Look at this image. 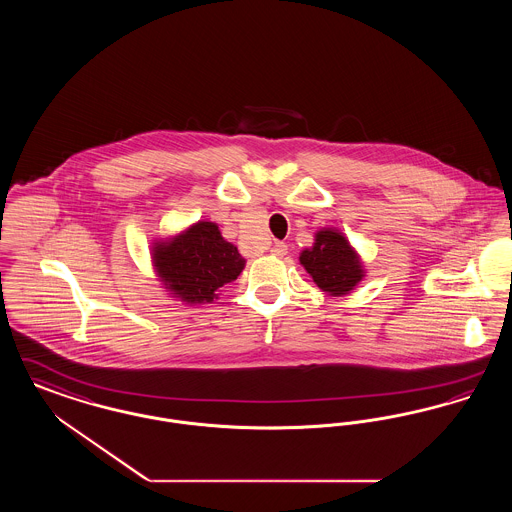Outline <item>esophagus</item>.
Wrapping results in <instances>:
<instances>
[{
  "label": "esophagus",
  "mask_w": 512,
  "mask_h": 512,
  "mask_svg": "<svg viewBox=\"0 0 512 512\" xmlns=\"http://www.w3.org/2000/svg\"><path fill=\"white\" fill-rule=\"evenodd\" d=\"M272 255H276V257H284L286 253H288V245L282 244V242H276V244L272 245Z\"/></svg>",
  "instance_id": "esophagus-1"
}]
</instances>
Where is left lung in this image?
Here are the masks:
<instances>
[{
	"mask_svg": "<svg viewBox=\"0 0 512 512\" xmlns=\"http://www.w3.org/2000/svg\"><path fill=\"white\" fill-rule=\"evenodd\" d=\"M318 288L330 295H345L363 280V267L349 242L336 230H320L315 245L299 257Z\"/></svg>",
	"mask_w": 512,
	"mask_h": 512,
	"instance_id": "obj_1",
	"label": "left lung"
}]
</instances>
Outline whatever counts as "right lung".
<instances>
[{
    "instance_id": "1",
    "label": "right lung",
    "mask_w": 512,
    "mask_h": 512,
    "mask_svg": "<svg viewBox=\"0 0 512 512\" xmlns=\"http://www.w3.org/2000/svg\"><path fill=\"white\" fill-rule=\"evenodd\" d=\"M153 263L165 288L188 303H211L222 286L244 270L238 247L220 236L215 222H197L172 242L153 247Z\"/></svg>"
}]
</instances>
